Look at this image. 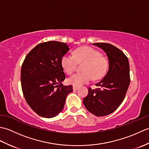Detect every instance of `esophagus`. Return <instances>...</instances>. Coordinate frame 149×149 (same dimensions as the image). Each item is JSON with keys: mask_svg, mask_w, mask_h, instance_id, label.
Returning a JSON list of instances; mask_svg holds the SVG:
<instances>
[{"mask_svg": "<svg viewBox=\"0 0 149 149\" xmlns=\"http://www.w3.org/2000/svg\"><path fill=\"white\" fill-rule=\"evenodd\" d=\"M78 89H79V87H77V86H74V87H73V90H74V91H76Z\"/></svg>", "mask_w": 149, "mask_h": 149, "instance_id": "esophagus-1", "label": "esophagus"}]
</instances>
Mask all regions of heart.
I'll list each match as a JSON object with an SVG mask.
<instances>
[{
    "label": "heart",
    "instance_id": "heart-1",
    "mask_svg": "<svg viewBox=\"0 0 149 149\" xmlns=\"http://www.w3.org/2000/svg\"><path fill=\"white\" fill-rule=\"evenodd\" d=\"M84 63L83 73L72 75L68 79V83L75 86H80L93 79H100L106 75L108 68V61L99 51L92 47L84 46L77 49L74 56L65 54L61 58V66L65 72L72 74L77 65Z\"/></svg>",
    "mask_w": 149,
    "mask_h": 149
}]
</instances>
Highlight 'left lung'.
I'll use <instances>...</instances> for the list:
<instances>
[{"label": "left lung", "mask_w": 149, "mask_h": 149, "mask_svg": "<svg viewBox=\"0 0 149 149\" xmlns=\"http://www.w3.org/2000/svg\"><path fill=\"white\" fill-rule=\"evenodd\" d=\"M93 45L106 53L109 69L105 77L95 84L99 88H88L83 103L88 111L103 116L115 111L124 99L130 84L129 63L124 53L111 44L96 43Z\"/></svg>", "instance_id": "8db88e82"}]
</instances>
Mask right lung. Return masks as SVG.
<instances>
[{
  "label": "right lung",
  "mask_w": 149,
  "mask_h": 149,
  "mask_svg": "<svg viewBox=\"0 0 149 149\" xmlns=\"http://www.w3.org/2000/svg\"><path fill=\"white\" fill-rule=\"evenodd\" d=\"M65 43H41L28 53L21 68V85L26 102L44 118L57 116L64 107L72 86H63L65 74L61 58L68 52Z\"/></svg>",
  "instance_id": "add662e5"
}]
</instances>
